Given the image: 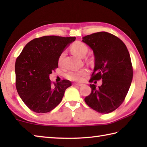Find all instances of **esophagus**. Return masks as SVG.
I'll return each mask as SVG.
<instances>
[{
    "label": "esophagus",
    "instance_id": "obj_1",
    "mask_svg": "<svg viewBox=\"0 0 147 147\" xmlns=\"http://www.w3.org/2000/svg\"><path fill=\"white\" fill-rule=\"evenodd\" d=\"M73 85H74V86H82L83 85L82 84H80V83H73Z\"/></svg>",
    "mask_w": 147,
    "mask_h": 147
}]
</instances>
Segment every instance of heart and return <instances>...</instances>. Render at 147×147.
I'll list each match as a JSON object with an SVG mask.
<instances>
[{"label": "heart", "instance_id": "obj_1", "mask_svg": "<svg viewBox=\"0 0 147 147\" xmlns=\"http://www.w3.org/2000/svg\"><path fill=\"white\" fill-rule=\"evenodd\" d=\"M71 51L73 54L78 56L80 57H84L88 52V47L85 43L82 42H76L72 45ZM64 57V53H62L60 57L59 58V62L61 63L62 58ZM86 74V71L85 69L80 71H73L68 73L66 75L67 78L71 81L75 82H80L82 80L83 77L85 76Z\"/></svg>", "mask_w": 147, "mask_h": 147}]
</instances>
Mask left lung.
Wrapping results in <instances>:
<instances>
[{"mask_svg":"<svg viewBox=\"0 0 147 147\" xmlns=\"http://www.w3.org/2000/svg\"><path fill=\"white\" fill-rule=\"evenodd\" d=\"M82 41L93 50L95 56L90 82L102 80L98 88L90 84L92 92L85 101L99 113H110L123 104L131 84L133 69L129 53L121 39L105 32L86 35Z\"/></svg>","mask_w":147,"mask_h":147,"instance_id":"1","label":"left lung"}]
</instances>
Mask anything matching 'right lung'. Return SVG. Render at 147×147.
I'll use <instances>...</instances> for the list:
<instances>
[{
    "mask_svg": "<svg viewBox=\"0 0 147 147\" xmlns=\"http://www.w3.org/2000/svg\"><path fill=\"white\" fill-rule=\"evenodd\" d=\"M75 37L44 36L31 40L16 61V87L24 104L32 111L46 113L60 104L70 81L52 85L49 74L58 67L59 58Z\"/></svg>",
    "mask_w": 147,
    "mask_h": 147,
    "instance_id": "1",
    "label": "right lung"
}]
</instances>
